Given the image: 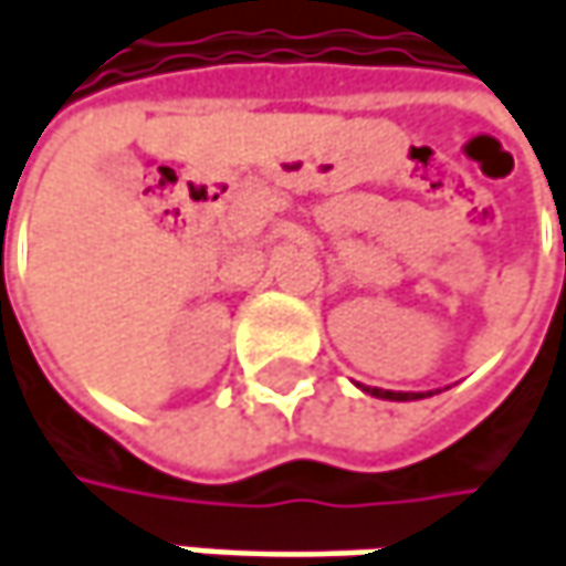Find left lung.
Here are the masks:
<instances>
[{
	"label": "left lung",
	"mask_w": 566,
	"mask_h": 566,
	"mask_svg": "<svg viewBox=\"0 0 566 566\" xmlns=\"http://www.w3.org/2000/svg\"><path fill=\"white\" fill-rule=\"evenodd\" d=\"M365 394L371 397H381V400H419V397H429V394H400V390H378V387H361Z\"/></svg>",
	"instance_id": "left-lung-1"
}]
</instances>
